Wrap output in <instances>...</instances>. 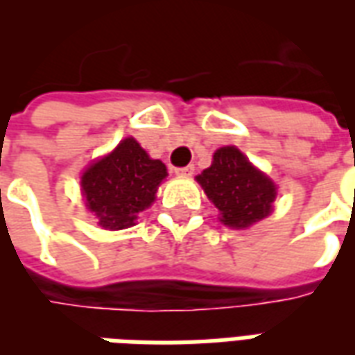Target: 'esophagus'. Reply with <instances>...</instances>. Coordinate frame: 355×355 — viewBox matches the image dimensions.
<instances>
[{
	"mask_svg": "<svg viewBox=\"0 0 355 355\" xmlns=\"http://www.w3.org/2000/svg\"><path fill=\"white\" fill-rule=\"evenodd\" d=\"M175 173H177L178 177H192V175H193V165L178 167V169H175Z\"/></svg>",
	"mask_w": 355,
	"mask_h": 355,
	"instance_id": "34e87169",
	"label": "esophagus"
}]
</instances>
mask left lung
<instances>
[{
    "label": "left lung",
    "instance_id": "8db88e82",
    "mask_svg": "<svg viewBox=\"0 0 355 355\" xmlns=\"http://www.w3.org/2000/svg\"><path fill=\"white\" fill-rule=\"evenodd\" d=\"M198 182L230 228H247L272 213L274 182L254 169L238 148L216 150L211 167L201 173Z\"/></svg>",
    "mask_w": 355,
    "mask_h": 355
}]
</instances>
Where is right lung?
Segmentation results:
<instances>
[{
  "mask_svg": "<svg viewBox=\"0 0 355 355\" xmlns=\"http://www.w3.org/2000/svg\"><path fill=\"white\" fill-rule=\"evenodd\" d=\"M165 177L167 169L159 159H150L137 140L125 139L83 173L81 190L102 228L123 230L152 205Z\"/></svg>",
  "mask_w": 355,
  "mask_h": 355,
  "instance_id": "1",
  "label": "right lung"
}]
</instances>
